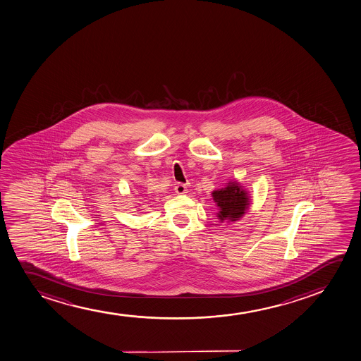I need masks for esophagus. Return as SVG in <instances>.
I'll return each instance as SVG.
<instances>
[{
  "instance_id": "1",
  "label": "esophagus",
  "mask_w": 361,
  "mask_h": 361,
  "mask_svg": "<svg viewBox=\"0 0 361 361\" xmlns=\"http://www.w3.org/2000/svg\"><path fill=\"white\" fill-rule=\"evenodd\" d=\"M175 192H176L178 195H185V193H187L186 185H185V183H176Z\"/></svg>"
}]
</instances>
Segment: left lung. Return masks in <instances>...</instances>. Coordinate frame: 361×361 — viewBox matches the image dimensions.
<instances>
[{"instance_id":"left-lung-1","label":"left lung","mask_w":361,"mask_h":361,"mask_svg":"<svg viewBox=\"0 0 361 361\" xmlns=\"http://www.w3.org/2000/svg\"><path fill=\"white\" fill-rule=\"evenodd\" d=\"M212 197L220 210L217 212V217L220 219L221 222H234L239 220L240 217L244 216L250 205V198L247 195V192L237 181H231L225 188L215 190L212 192Z\"/></svg>"}]
</instances>
